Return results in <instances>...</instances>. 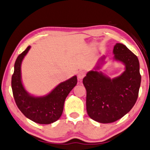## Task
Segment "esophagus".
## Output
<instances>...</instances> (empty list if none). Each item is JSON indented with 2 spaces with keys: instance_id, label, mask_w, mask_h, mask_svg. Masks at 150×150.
Here are the masks:
<instances>
[{
  "instance_id": "34e87169",
  "label": "esophagus",
  "mask_w": 150,
  "mask_h": 150,
  "mask_svg": "<svg viewBox=\"0 0 150 150\" xmlns=\"http://www.w3.org/2000/svg\"><path fill=\"white\" fill-rule=\"evenodd\" d=\"M85 75H86V73H85L84 71H79L78 73V75H77V77H78L79 81L82 80V79H83L85 77Z\"/></svg>"
}]
</instances>
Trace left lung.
<instances>
[{
  "instance_id": "1",
  "label": "left lung",
  "mask_w": 150,
  "mask_h": 150,
  "mask_svg": "<svg viewBox=\"0 0 150 150\" xmlns=\"http://www.w3.org/2000/svg\"><path fill=\"white\" fill-rule=\"evenodd\" d=\"M114 58L125 65V71L110 79L101 73L90 71L83 79L86 90V110L92 120L103 124L116 121L135 104L141 83L139 61L125 45L116 43Z\"/></svg>"
}]
</instances>
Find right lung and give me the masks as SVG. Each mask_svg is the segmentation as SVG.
I'll use <instances>...</instances> for the list:
<instances>
[{
	"label": "right lung",
	"mask_w": 150,
	"mask_h": 150,
	"mask_svg": "<svg viewBox=\"0 0 150 150\" xmlns=\"http://www.w3.org/2000/svg\"><path fill=\"white\" fill-rule=\"evenodd\" d=\"M30 46H28L16 60L11 77V88L17 107L24 115L38 124H49L60 118L67 95L77 83V76L61 83L44 97L30 96L25 90L21 79V65Z\"/></svg>",
	"instance_id": "1"
}]
</instances>
